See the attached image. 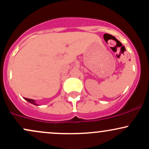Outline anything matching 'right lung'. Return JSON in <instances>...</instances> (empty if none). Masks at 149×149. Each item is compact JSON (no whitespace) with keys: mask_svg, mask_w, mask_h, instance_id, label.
<instances>
[{"mask_svg":"<svg viewBox=\"0 0 149 149\" xmlns=\"http://www.w3.org/2000/svg\"><path fill=\"white\" fill-rule=\"evenodd\" d=\"M24 100H26L27 102H29V103L32 104H33V105H35V106H39L38 104L36 103V101H35V100H31V99H27V98H24Z\"/></svg>","mask_w":149,"mask_h":149,"instance_id":"right-lung-1","label":"right lung"}]
</instances>
